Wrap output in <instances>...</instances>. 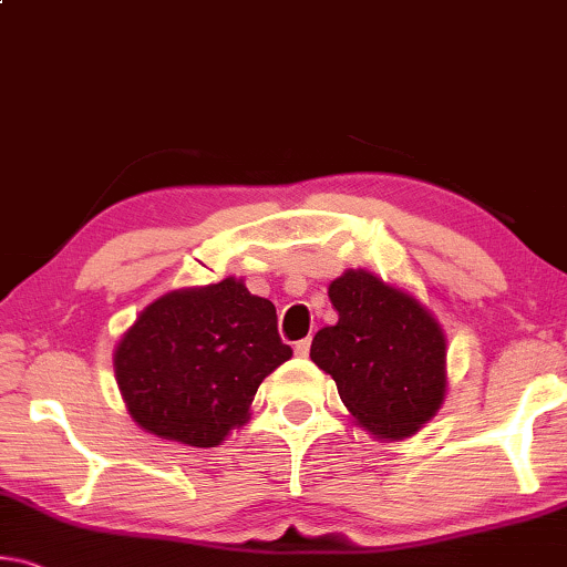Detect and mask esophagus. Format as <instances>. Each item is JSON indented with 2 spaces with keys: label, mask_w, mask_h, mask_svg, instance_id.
Segmentation results:
<instances>
[{
  "label": "esophagus",
  "mask_w": 567,
  "mask_h": 567,
  "mask_svg": "<svg viewBox=\"0 0 567 567\" xmlns=\"http://www.w3.org/2000/svg\"><path fill=\"white\" fill-rule=\"evenodd\" d=\"M309 350H311V339L309 337L299 339V342H296V347H293L296 357H309Z\"/></svg>",
  "instance_id": "obj_1"
}]
</instances>
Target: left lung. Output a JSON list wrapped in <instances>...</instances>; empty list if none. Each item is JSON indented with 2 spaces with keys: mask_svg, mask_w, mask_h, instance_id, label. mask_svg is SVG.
Returning a JSON list of instances; mask_svg holds the SVG:
<instances>
[{
  "mask_svg": "<svg viewBox=\"0 0 567 567\" xmlns=\"http://www.w3.org/2000/svg\"><path fill=\"white\" fill-rule=\"evenodd\" d=\"M339 319L319 329L311 360L332 374L354 421L378 439H405L446 395V337L433 313L370 271L329 284Z\"/></svg>",
  "mask_w": 567,
  "mask_h": 567,
  "instance_id": "1",
  "label": "left lung"
}]
</instances>
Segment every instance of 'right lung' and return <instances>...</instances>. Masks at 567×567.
Listing matches in <instances>:
<instances>
[{
	"label": "right lung",
	"instance_id": "right-lung-1",
	"mask_svg": "<svg viewBox=\"0 0 567 567\" xmlns=\"http://www.w3.org/2000/svg\"><path fill=\"white\" fill-rule=\"evenodd\" d=\"M291 354L274 303L230 276L150 303L121 337L113 370L136 425L213 449L248 423L258 385Z\"/></svg>",
	"mask_w": 567,
	"mask_h": 567
}]
</instances>
